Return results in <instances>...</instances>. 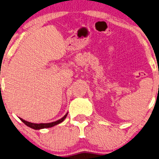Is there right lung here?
I'll list each match as a JSON object with an SVG mask.
<instances>
[{
  "instance_id": "add662e5",
  "label": "right lung",
  "mask_w": 159,
  "mask_h": 159,
  "mask_svg": "<svg viewBox=\"0 0 159 159\" xmlns=\"http://www.w3.org/2000/svg\"><path fill=\"white\" fill-rule=\"evenodd\" d=\"M67 114H68V113H67L66 114H65V115L63 116L62 118H60V119L56 120V121L51 122V123H41V124H35V123H31V122L27 121V120L22 119V118H20V119L22 120L23 123H24L25 125L29 126V127H30L35 130H40V129H41L51 128V127H52V126H54L57 125V124H60V123H62L63 120L66 118Z\"/></svg>"
}]
</instances>
